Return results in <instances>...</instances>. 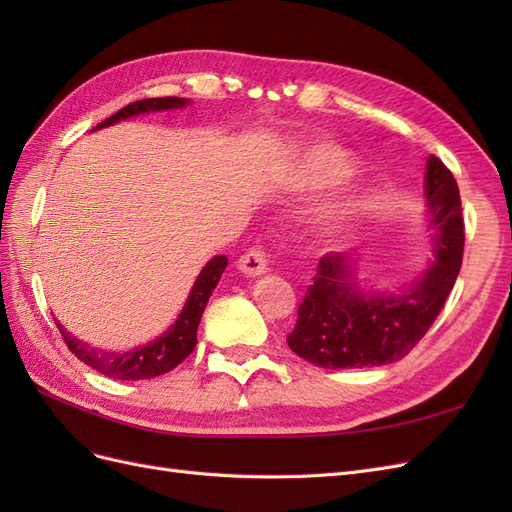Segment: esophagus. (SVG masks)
<instances>
[{
	"label": "esophagus",
	"mask_w": 512,
	"mask_h": 512,
	"mask_svg": "<svg viewBox=\"0 0 512 512\" xmlns=\"http://www.w3.org/2000/svg\"><path fill=\"white\" fill-rule=\"evenodd\" d=\"M269 267V258L267 254L260 250V247H252V250H247L241 258H239V271L247 277H256L267 273Z\"/></svg>",
	"instance_id": "obj_1"
}]
</instances>
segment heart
<instances>
[{
	"label": "heart",
	"instance_id": "obj_1",
	"mask_svg": "<svg viewBox=\"0 0 512 512\" xmlns=\"http://www.w3.org/2000/svg\"><path fill=\"white\" fill-rule=\"evenodd\" d=\"M356 164L352 160L350 153H346L342 147L335 145H320L316 149L309 151V156L303 166V175L307 181L318 183V185H331L346 181L348 177L354 175ZM359 209V203L356 200H346L342 205L329 207L320 215V228L324 232H333L337 228H342L350 218L352 213Z\"/></svg>",
	"mask_w": 512,
	"mask_h": 512
}]
</instances>
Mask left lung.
<instances>
[{"mask_svg": "<svg viewBox=\"0 0 512 512\" xmlns=\"http://www.w3.org/2000/svg\"><path fill=\"white\" fill-rule=\"evenodd\" d=\"M425 196L438 235L421 282L401 294L363 292L350 256L324 254L286 337L292 352L324 369H352L399 361L421 342L455 286L466 241L457 181L436 156L427 162Z\"/></svg>", "mask_w": 512, "mask_h": 512, "instance_id": "1", "label": "left lung"}]
</instances>
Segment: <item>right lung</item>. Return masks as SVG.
Returning <instances> with one entry per match:
<instances>
[{"label": "right lung", "instance_id": "obj_1", "mask_svg": "<svg viewBox=\"0 0 512 512\" xmlns=\"http://www.w3.org/2000/svg\"><path fill=\"white\" fill-rule=\"evenodd\" d=\"M188 100L185 98H147V100H136L128 106H123L121 111L104 119L102 123L94 130H100L104 126H113V123L128 119L141 113L149 111H168V108H179L185 106ZM228 265L226 256H213L205 269L200 271L198 280L190 292V299L185 303L181 316L177 322L170 327L162 337H158L156 342H151L143 348H136L130 352H104L98 348H91L85 342H79V339L72 337L61 324L55 320L57 329L64 337L66 346L70 352L81 359L85 365L91 369L100 371V374L115 378V380H149L166 374V371L175 369L185 356H190V352L196 346V331H198V322L203 318V312L207 307V301L211 297V292L218 286L220 277Z\"/></svg>", "mask_w": 512, "mask_h": 512}]
</instances>
